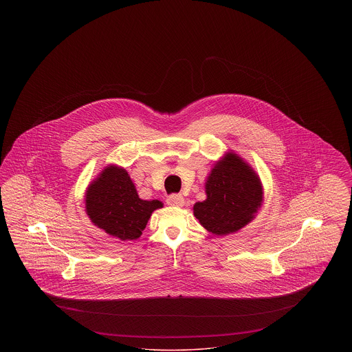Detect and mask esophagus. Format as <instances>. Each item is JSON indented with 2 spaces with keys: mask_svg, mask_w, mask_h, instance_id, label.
Segmentation results:
<instances>
[{
  "mask_svg": "<svg viewBox=\"0 0 352 352\" xmlns=\"http://www.w3.org/2000/svg\"><path fill=\"white\" fill-rule=\"evenodd\" d=\"M166 201H168V206H174V207H184V203H186L184 197L178 195V194L170 195Z\"/></svg>",
  "mask_w": 352,
  "mask_h": 352,
  "instance_id": "1",
  "label": "esophagus"
}]
</instances>
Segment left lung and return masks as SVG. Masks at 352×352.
Listing matches in <instances>:
<instances>
[{
  "label": "left lung",
  "mask_w": 352,
  "mask_h": 352,
  "mask_svg": "<svg viewBox=\"0 0 352 352\" xmlns=\"http://www.w3.org/2000/svg\"><path fill=\"white\" fill-rule=\"evenodd\" d=\"M206 199L192 207L194 217L211 234H234L256 218L264 188L258 174L234 151H227L207 175Z\"/></svg>",
  "instance_id": "obj_1"
}]
</instances>
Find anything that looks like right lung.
Here are the masks:
<instances>
[{"label":"right lung","mask_w":352,"mask_h":352,"mask_svg":"<svg viewBox=\"0 0 352 352\" xmlns=\"http://www.w3.org/2000/svg\"><path fill=\"white\" fill-rule=\"evenodd\" d=\"M84 199L89 220L105 234L122 241L138 239L151 214L164 207L158 199H141L128 171L112 164L88 184Z\"/></svg>","instance_id":"1"}]
</instances>
